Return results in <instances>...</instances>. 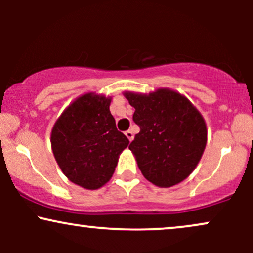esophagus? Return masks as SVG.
Returning a JSON list of instances; mask_svg holds the SVG:
<instances>
[{
  "instance_id": "obj_1",
  "label": "esophagus",
  "mask_w": 253,
  "mask_h": 253,
  "mask_svg": "<svg viewBox=\"0 0 253 253\" xmlns=\"http://www.w3.org/2000/svg\"><path fill=\"white\" fill-rule=\"evenodd\" d=\"M125 134H126L127 138H128L129 141H132L133 138H134V134H133V130H132V129L126 130V132H125Z\"/></svg>"
}]
</instances>
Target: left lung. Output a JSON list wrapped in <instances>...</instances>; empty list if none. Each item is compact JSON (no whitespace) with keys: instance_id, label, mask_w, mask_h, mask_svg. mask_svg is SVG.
<instances>
[{"instance_id":"8db88e82","label":"left lung","mask_w":253,"mask_h":253,"mask_svg":"<svg viewBox=\"0 0 253 253\" xmlns=\"http://www.w3.org/2000/svg\"><path fill=\"white\" fill-rule=\"evenodd\" d=\"M140 127L129 150L147 181L169 188L193 172L207 144L201 113L187 97L170 89L147 94L125 91Z\"/></svg>"}]
</instances>
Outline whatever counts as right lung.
<instances>
[{
  "instance_id": "right-lung-1",
  "label": "right lung",
  "mask_w": 253,
  "mask_h": 253,
  "mask_svg": "<svg viewBox=\"0 0 253 253\" xmlns=\"http://www.w3.org/2000/svg\"><path fill=\"white\" fill-rule=\"evenodd\" d=\"M112 97L86 92L64 110L51 133L54 158L75 184L95 190L112 178L129 140L110 114Z\"/></svg>"
}]
</instances>
